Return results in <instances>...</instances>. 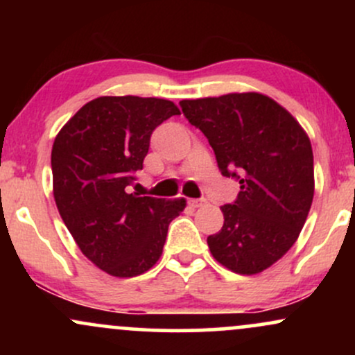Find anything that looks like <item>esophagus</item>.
I'll list each match as a JSON object with an SVG mask.
<instances>
[{
    "label": "esophagus",
    "mask_w": 355,
    "mask_h": 355,
    "mask_svg": "<svg viewBox=\"0 0 355 355\" xmlns=\"http://www.w3.org/2000/svg\"><path fill=\"white\" fill-rule=\"evenodd\" d=\"M189 205L193 207V209H198V207H205L207 200L205 198H191V200H189Z\"/></svg>",
    "instance_id": "34e87169"
}]
</instances>
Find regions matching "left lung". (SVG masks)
Returning a JSON list of instances; mask_svg holds the SVG:
<instances>
[{"label":"left lung","mask_w":355,"mask_h":355,"mask_svg":"<svg viewBox=\"0 0 355 355\" xmlns=\"http://www.w3.org/2000/svg\"><path fill=\"white\" fill-rule=\"evenodd\" d=\"M183 115L207 137L223 177L237 178L223 227L207 239L217 262L254 275L287 254L313 198V155L291 113L262 93L182 100Z\"/></svg>","instance_id":"obj_1"}]
</instances>
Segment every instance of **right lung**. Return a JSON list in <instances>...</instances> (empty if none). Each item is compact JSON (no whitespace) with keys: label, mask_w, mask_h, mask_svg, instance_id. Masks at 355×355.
Masks as SVG:
<instances>
[{"label":"right lung","mask_w":355,"mask_h":355,"mask_svg":"<svg viewBox=\"0 0 355 355\" xmlns=\"http://www.w3.org/2000/svg\"><path fill=\"white\" fill-rule=\"evenodd\" d=\"M173 101L100 96L60 130L51 150L53 195L64 225L88 260L113 277L150 270L164 252L170 222L185 198L128 193L144 168L150 137L170 116Z\"/></svg>","instance_id":"right-lung-1"}]
</instances>
